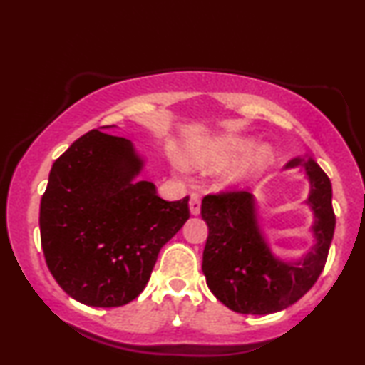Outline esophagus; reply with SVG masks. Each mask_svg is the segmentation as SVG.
I'll list each match as a JSON object with an SVG mask.
<instances>
[{"label":"esophagus","mask_w":365,"mask_h":365,"mask_svg":"<svg viewBox=\"0 0 365 365\" xmlns=\"http://www.w3.org/2000/svg\"><path fill=\"white\" fill-rule=\"evenodd\" d=\"M189 211H191L192 216H197L201 212V197L199 194H192L191 201H189Z\"/></svg>","instance_id":"34e87169"}]
</instances>
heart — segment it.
<instances>
[{"instance_id": "1", "label": "heart", "mask_w": 365, "mask_h": 365, "mask_svg": "<svg viewBox=\"0 0 365 365\" xmlns=\"http://www.w3.org/2000/svg\"><path fill=\"white\" fill-rule=\"evenodd\" d=\"M257 139L251 136H222L212 141L199 144L189 153L187 163L192 168L201 171L214 173L231 168L239 158L245 156L236 167L227 173L226 181L229 184H239L247 181L254 176H259L267 171L274 163V151L267 144H259L256 148Z\"/></svg>"}]
</instances>
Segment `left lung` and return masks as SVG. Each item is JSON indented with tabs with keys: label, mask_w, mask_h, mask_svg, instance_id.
<instances>
[{
	"label": "left lung",
	"mask_w": 365,
	"mask_h": 365,
	"mask_svg": "<svg viewBox=\"0 0 365 365\" xmlns=\"http://www.w3.org/2000/svg\"><path fill=\"white\" fill-rule=\"evenodd\" d=\"M292 168H302L311 184L306 204L314 212L311 229L316 239L297 261L274 256L251 192L209 194L202 199L201 216L209 227L202 272L211 292L234 312L266 316L292 306L326 266L336 227L331 179L314 159L294 158L286 164V169Z\"/></svg>",
	"instance_id": "8db88e82"
}]
</instances>
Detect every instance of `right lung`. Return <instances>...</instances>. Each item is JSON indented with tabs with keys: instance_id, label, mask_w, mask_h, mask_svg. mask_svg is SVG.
<instances>
[{
	"instance_id": "obj_1",
	"label": "right lung",
	"mask_w": 365,
	"mask_h": 365,
	"mask_svg": "<svg viewBox=\"0 0 365 365\" xmlns=\"http://www.w3.org/2000/svg\"><path fill=\"white\" fill-rule=\"evenodd\" d=\"M99 129L54 161L39 229L49 272L68 296L119 307L146 287L161 247L189 219V196L159 197L153 182L138 179L144 159L134 144Z\"/></svg>"
}]
</instances>
